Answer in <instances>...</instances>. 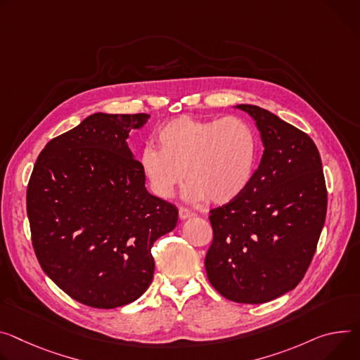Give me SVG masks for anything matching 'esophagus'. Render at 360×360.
<instances>
[{"label":"esophagus","mask_w":360,"mask_h":360,"mask_svg":"<svg viewBox=\"0 0 360 360\" xmlns=\"http://www.w3.org/2000/svg\"><path fill=\"white\" fill-rule=\"evenodd\" d=\"M197 214H195L193 211H191V210H188V208H184V207H181L179 208V218L181 219H188V218H192V217H195Z\"/></svg>","instance_id":"1"}]
</instances>
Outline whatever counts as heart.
<instances>
[{
	"label": "heart",
	"instance_id": "1",
	"mask_svg": "<svg viewBox=\"0 0 360 360\" xmlns=\"http://www.w3.org/2000/svg\"><path fill=\"white\" fill-rule=\"evenodd\" d=\"M156 141L158 148H143L139 165L152 192L165 200L186 175L188 200L233 202L250 188L258 168V135L240 116H181L163 124Z\"/></svg>",
	"mask_w": 360,
	"mask_h": 360
}]
</instances>
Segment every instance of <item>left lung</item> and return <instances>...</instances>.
I'll return each mask as SVG.
<instances>
[{
  "label": "left lung",
  "instance_id": "1",
  "mask_svg": "<svg viewBox=\"0 0 360 360\" xmlns=\"http://www.w3.org/2000/svg\"><path fill=\"white\" fill-rule=\"evenodd\" d=\"M259 130L263 158L250 188L211 210L205 270L225 299L259 304L304 277L328 211L320 153L310 136L274 113L238 105Z\"/></svg>",
  "mask_w": 360,
  "mask_h": 360
}]
</instances>
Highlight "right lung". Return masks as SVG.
I'll return each instance as SVG.
<instances>
[{
    "mask_svg": "<svg viewBox=\"0 0 360 360\" xmlns=\"http://www.w3.org/2000/svg\"><path fill=\"white\" fill-rule=\"evenodd\" d=\"M150 116L94 113L51 139L27 188L31 241L43 271L72 299L115 309L153 278V243L178 210L150 195L126 139Z\"/></svg>",
    "mask_w": 360,
    "mask_h": 360,
    "instance_id": "right-lung-1",
    "label": "right lung"
}]
</instances>
